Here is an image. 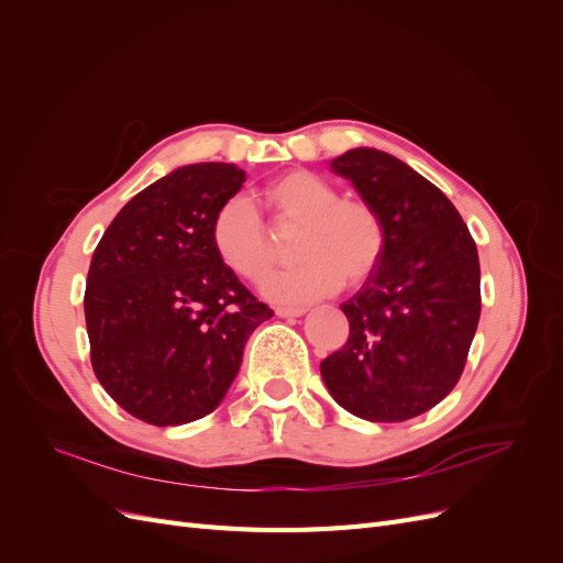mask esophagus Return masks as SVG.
Instances as JSON below:
<instances>
[{"label": "esophagus", "mask_w": 563, "mask_h": 563, "mask_svg": "<svg viewBox=\"0 0 563 563\" xmlns=\"http://www.w3.org/2000/svg\"><path fill=\"white\" fill-rule=\"evenodd\" d=\"M277 317H302L308 308H275Z\"/></svg>", "instance_id": "34e87169"}]
</instances>
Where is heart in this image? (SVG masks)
<instances>
[{"label": "heart", "mask_w": 563, "mask_h": 563, "mask_svg": "<svg viewBox=\"0 0 563 563\" xmlns=\"http://www.w3.org/2000/svg\"><path fill=\"white\" fill-rule=\"evenodd\" d=\"M265 201L277 225L300 223L291 269L263 282V294L284 305H305L335 294L343 282L364 284L383 263L387 230L378 209L366 199L340 197L312 172H288L269 180ZM211 244L236 277L261 282L275 263V242L249 199L234 197L213 216Z\"/></svg>", "instance_id": "b5f03b06"}]
</instances>
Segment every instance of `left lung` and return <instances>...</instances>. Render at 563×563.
Returning <instances> with one entry per match:
<instances>
[{"label":"left lung","instance_id":"obj_1","mask_svg":"<svg viewBox=\"0 0 563 563\" xmlns=\"http://www.w3.org/2000/svg\"><path fill=\"white\" fill-rule=\"evenodd\" d=\"M331 168L378 209L387 249L340 305L350 335L321 362V378L356 418H416L463 376L482 314L476 244L449 197L387 152L356 147Z\"/></svg>","mask_w":563,"mask_h":563}]
</instances>
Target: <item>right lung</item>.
Instances as JSON below:
<instances>
[{"label":"right lung","instance_id":"obj_1","mask_svg":"<svg viewBox=\"0 0 563 563\" xmlns=\"http://www.w3.org/2000/svg\"><path fill=\"white\" fill-rule=\"evenodd\" d=\"M244 180L234 164L180 166L135 195L93 251L84 294L93 373L157 428L209 416L272 317L211 244L216 211Z\"/></svg>","mask_w":563,"mask_h":563}]
</instances>
